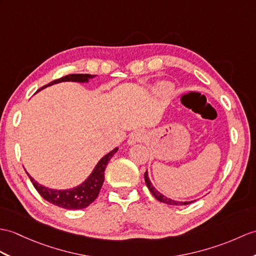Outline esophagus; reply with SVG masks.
<instances>
[{
    "label": "esophagus",
    "mask_w": 256,
    "mask_h": 256,
    "mask_svg": "<svg viewBox=\"0 0 256 256\" xmlns=\"http://www.w3.org/2000/svg\"><path fill=\"white\" fill-rule=\"evenodd\" d=\"M145 138H146V134L144 130H135V132H133L128 136V145H133L135 142H140L142 140H145Z\"/></svg>",
    "instance_id": "34e87169"
}]
</instances>
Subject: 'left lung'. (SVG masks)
Here are the masks:
<instances>
[{
  "instance_id": "left-lung-1",
  "label": "left lung",
  "mask_w": 256,
  "mask_h": 256,
  "mask_svg": "<svg viewBox=\"0 0 256 256\" xmlns=\"http://www.w3.org/2000/svg\"><path fill=\"white\" fill-rule=\"evenodd\" d=\"M144 178H145V182H146V184H147V188H150V191L152 192V194L154 196H155V198H156L159 202H162V203L168 204V205H176V206L188 205V204H190V203H193V202H195V200H192V202H178V200H171V198H166V196H164L162 193H159V192L157 191V190L152 186V184L150 181V178H148L147 171L145 172Z\"/></svg>"
}]
</instances>
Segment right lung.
Segmentation results:
<instances>
[{
  "instance_id": "add662e5",
  "label": "right lung",
  "mask_w": 256,
  "mask_h": 256,
  "mask_svg": "<svg viewBox=\"0 0 256 256\" xmlns=\"http://www.w3.org/2000/svg\"><path fill=\"white\" fill-rule=\"evenodd\" d=\"M92 77H94V75L70 74L49 82L48 85L41 87V89L61 82H87L89 78H92ZM116 152H118V148H114V150L110 152L109 154H106L104 157L101 158L100 162L97 164L96 168H94V171L92 172V174L88 176V179L84 183H82L80 186L70 190H64V191L50 190L46 186H40V184L36 182L32 178L27 174V172L26 174H28L32 183L34 184V188L37 190V192L42 196L46 200L49 202V203L56 205L58 207H61V208H65V210L86 208L87 206L90 205L92 202L97 198V196L100 192V188L102 186L104 181V170L106 168V164H108L109 160Z\"/></svg>"
}]
</instances>
